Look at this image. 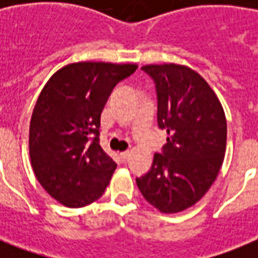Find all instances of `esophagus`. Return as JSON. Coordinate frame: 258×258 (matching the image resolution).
I'll return each instance as SVG.
<instances>
[{"label":"esophagus","instance_id":"1","mask_svg":"<svg viewBox=\"0 0 258 258\" xmlns=\"http://www.w3.org/2000/svg\"><path fill=\"white\" fill-rule=\"evenodd\" d=\"M130 155H131V153H130V151H124V153H121L120 154L121 161H123V162L127 161V159H128V158H130Z\"/></svg>","mask_w":258,"mask_h":258}]
</instances>
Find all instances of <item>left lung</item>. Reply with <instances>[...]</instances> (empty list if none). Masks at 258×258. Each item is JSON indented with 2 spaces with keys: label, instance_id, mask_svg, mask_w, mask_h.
Segmentation results:
<instances>
[{
  "label": "left lung",
  "instance_id": "1",
  "mask_svg": "<svg viewBox=\"0 0 258 258\" xmlns=\"http://www.w3.org/2000/svg\"><path fill=\"white\" fill-rule=\"evenodd\" d=\"M142 70L155 83L158 125L167 131V143L137 184L159 212H182L206 194L222 166L228 133L224 108L206 80L188 67L151 64Z\"/></svg>",
  "mask_w": 258,
  "mask_h": 258
}]
</instances>
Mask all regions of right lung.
<instances>
[{"label": "right lung", "instance_id": "obj_1", "mask_svg": "<svg viewBox=\"0 0 258 258\" xmlns=\"http://www.w3.org/2000/svg\"><path fill=\"white\" fill-rule=\"evenodd\" d=\"M137 68L74 62L42 88L30 119V162L40 184L64 206L92 204L108 186L116 163L99 143L100 115L113 87Z\"/></svg>", "mask_w": 258, "mask_h": 258}]
</instances>
